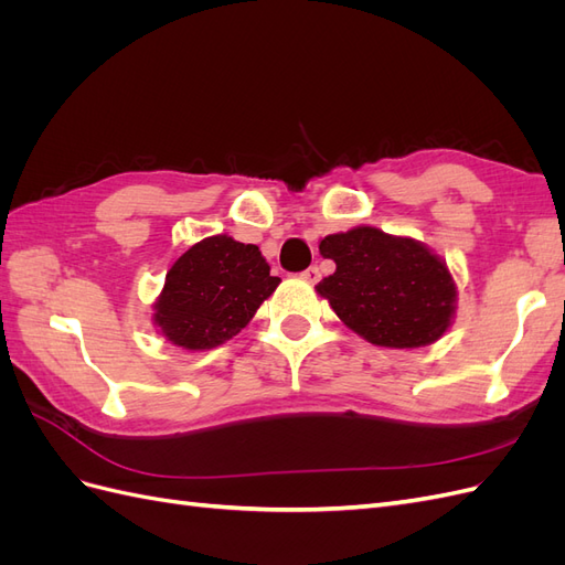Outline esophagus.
Listing matches in <instances>:
<instances>
[{"label":"esophagus","mask_w":565,"mask_h":565,"mask_svg":"<svg viewBox=\"0 0 565 565\" xmlns=\"http://www.w3.org/2000/svg\"><path fill=\"white\" fill-rule=\"evenodd\" d=\"M301 278L306 280V282H318L320 280V270H318V266H311V268H306L303 273H301Z\"/></svg>","instance_id":"obj_1"}]
</instances>
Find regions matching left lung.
Wrapping results in <instances>:
<instances>
[{"mask_svg":"<svg viewBox=\"0 0 565 565\" xmlns=\"http://www.w3.org/2000/svg\"><path fill=\"white\" fill-rule=\"evenodd\" d=\"M337 270L316 289L374 347L419 349L448 332L457 287L446 262L413 237L358 226L320 241Z\"/></svg>","mask_w":565,"mask_h":565,"instance_id":"1","label":"left lung"}]
</instances>
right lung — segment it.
Returning a JSON list of instances; mask_svg holds the SVG:
<instances>
[{"label": "right lung", "instance_id": "right-lung-1", "mask_svg": "<svg viewBox=\"0 0 565 565\" xmlns=\"http://www.w3.org/2000/svg\"><path fill=\"white\" fill-rule=\"evenodd\" d=\"M278 285L259 247L212 235L169 268L152 320L174 347L214 349L241 332Z\"/></svg>", "mask_w": 565, "mask_h": 565}]
</instances>
